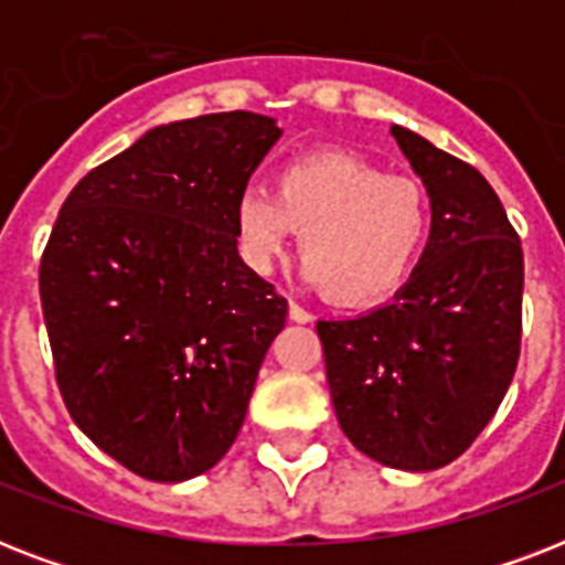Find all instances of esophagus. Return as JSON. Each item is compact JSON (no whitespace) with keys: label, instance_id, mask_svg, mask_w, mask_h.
<instances>
[{"label":"esophagus","instance_id":"obj_1","mask_svg":"<svg viewBox=\"0 0 565 565\" xmlns=\"http://www.w3.org/2000/svg\"><path fill=\"white\" fill-rule=\"evenodd\" d=\"M290 319H292V322H301V326H305V322H310V319H313V313L301 308L299 301L290 299Z\"/></svg>","mask_w":565,"mask_h":565}]
</instances>
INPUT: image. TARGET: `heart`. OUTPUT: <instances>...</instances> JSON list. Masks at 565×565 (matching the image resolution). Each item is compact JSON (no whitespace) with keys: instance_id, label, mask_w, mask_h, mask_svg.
Instances as JSON below:
<instances>
[{"instance_id":"heart-1","label":"heart","mask_w":565,"mask_h":565,"mask_svg":"<svg viewBox=\"0 0 565 565\" xmlns=\"http://www.w3.org/2000/svg\"><path fill=\"white\" fill-rule=\"evenodd\" d=\"M434 207L425 184L390 175L352 152H313L287 163L275 193L248 188L234 207L239 252L269 269L301 231L310 284L337 305H375L393 296L425 255Z\"/></svg>"}]
</instances>
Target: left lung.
<instances>
[{
	"instance_id": "obj_1",
	"label": "left lung",
	"mask_w": 565,
	"mask_h": 565,
	"mask_svg": "<svg viewBox=\"0 0 565 565\" xmlns=\"http://www.w3.org/2000/svg\"><path fill=\"white\" fill-rule=\"evenodd\" d=\"M393 137L434 207L425 255L390 305L322 319L317 334L352 446L390 469L430 472L472 446L513 381L525 260L481 172L407 128Z\"/></svg>"
}]
</instances>
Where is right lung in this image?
Returning a JSON list of instances; mask_svg holds the SVG:
<instances>
[{
  "instance_id": "right-lung-1",
  "label": "right lung",
  "mask_w": 565,
  "mask_h": 565,
  "mask_svg": "<svg viewBox=\"0 0 565 565\" xmlns=\"http://www.w3.org/2000/svg\"><path fill=\"white\" fill-rule=\"evenodd\" d=\"M281 128L228 110L146 131L66 195L40 260L73 422L146 481L207 472L237 439L287 299L237 255L234 207Z\"/></svg>"
}]
</instances>
